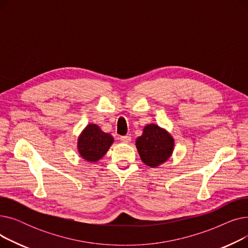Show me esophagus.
<instances>
[{
    "instance_id": "obj_1",
    "label": "esophagus",
    "mask_w": 248,
    "mask_h": 248,
    "mask_svg": "<svg viewBox=\"0 0 248 248\" xmlns=\"http://www.w3.org/2000/svg\"><path fill=\"white\" fill-rule=\"evenodd\" d=\"M120 140H121L123 142H124V144H128V142L131 141V137H129V136H122V137L120 138Z\"/></svg>"
}]
</instances>
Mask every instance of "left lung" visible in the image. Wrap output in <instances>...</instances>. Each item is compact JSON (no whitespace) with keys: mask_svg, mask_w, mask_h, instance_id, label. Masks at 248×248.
Listing matches in <instances>:
<instances>
[{"mask_svg":"<svg viewBox=\"0 0 248 248\" xmlns=\"http://www.w3.org/2000/svg\"><path fill=\"white\" fill-rule=\"evenodd\" d=\"M136 146L142 162L150 167H157L170 158L174 140L165 129L152 124L144 128V133L136 140Z\"/></svg>","mask_w":248,"mask_h":248,"instance_id":"obj_1","label":"left lung"}]
</instances>
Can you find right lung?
I'll return each instance as SVG.
<instances>
[{"instance_id": "add662e5", "label": "right lung", "mask_w": 248, "mask_h": 248, "mask_svg": "<svg viewBox=\"0 0 248 248\" xmlns=\"http://www.w3.org/2000/svg\"><path fill=\"white\" fill-rule=\"evenodd\" d=\"M113 138L103 133L96 124H88L78 139V151L81 157L89 162H96L101 159L111 144Z\"/></svg>"}]
</instances>
